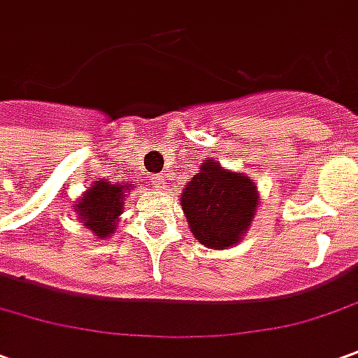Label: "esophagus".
I'll return each instance as SVG.
<instances>
[{"mask_svg": "<svg viewBox=\"0 0 358 358\" xmlns=\"http://www.w3.org/2000/svg\"><path fill=\"white\" fill-rule=\"evenodd\" d=\"M152 184L155 188H162V176H152Z\"/></svg>", "mask_w": 358, "mask_h": 358, "instance_id": "34e87169", "label": "esophagus"}]
</instances>
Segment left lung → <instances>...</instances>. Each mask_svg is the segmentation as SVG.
Returning <instances> with one entry per match:
<instances>
[{"label":"left lung","mask_w":358,"mask_h":358,"mask_svg":"<svg viewBox=\"0 0 358 358\" xmlns=\"http://www.w3.org/2000/svg\"><path fill=\"white\" fill-rule=\"evenodd\" d=\"M180 201L198 243L223 250L247 235L261 206V194L249 174L233 172L221 166L220 160L208 159L184 186Z\"/></svg>","instance_id":"left-lung-1"}]
</instances>
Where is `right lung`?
<instances>
[{
  "label": "right lung",
  "instance_id": "add662e5",
  "mask_svg": "<svg viewBox=\"0 0 358 358\" xmlns=\"http://www.w3.org/2000/svg\"><path fill=\"white\" fill-rule=\"evenodd\" d=\"M135 188L129 182H109L97 178L90 184V188L74 201L78 221L92 231L97 239H108L117 229L119 215L123 213V206L131 189Z\"/></svg>",
  "mask_w": 358,
  "mask_h": 358
}]
</instances>
